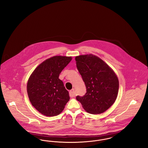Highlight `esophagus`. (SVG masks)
Segmentation results:
<instances>
[{"label": "esophagus", "instance_id": "esophagus-1", "mask_svg": "<svg viewBox=\"0 0 148 148\" xmlns=\"http://www.w3.org/2000/svg\"><path fill=\"white\" fill-rule=\"evenodd\" d=\"M69 95H70V96L72 97H74L75 94V89L74 88H72L71 90L69 92Z\"/></svg>", "mask_w": 148, "mask_h": 148}]
</instances>
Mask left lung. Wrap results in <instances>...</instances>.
Listing matches in <instances>:
<instances>
[{
    "mask_svg": "<svg viewBox=\"0 0 148 148\" xmlns=\"http://www.w3.org/2000/svg\"><path fill=\"white\" fill-rule=\"evenodd\" d=\"M75 60L87 91L84 96H77V100L90 114L105 112L116 99L119 87L116 75L95 55H80L76 57Z\"/></svg>",
    "mask_w": 148,
    "mask_h": 148,
    "instance_id": "8db88e82",
    "label": "left lung"
}]
</instances>
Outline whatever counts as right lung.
Instances as JSON below:
<instances>
[{"instance_id": "obj_1", "label": "right lung", "mask_w": 148, "mask_h": 148, "mask_svg": "<svg viewBox=\"0 0 148 148\" xmlns=\"http://www.w3.org/2000/svg\"><path fill=\"white\" fill-rule=\"evenodd\" d=\"M71 57L56 56L40 63L27 83V93L34 108L47 116L59 115L70 100L69 91L59 79Z\"/></svg>"}]
</instances>
